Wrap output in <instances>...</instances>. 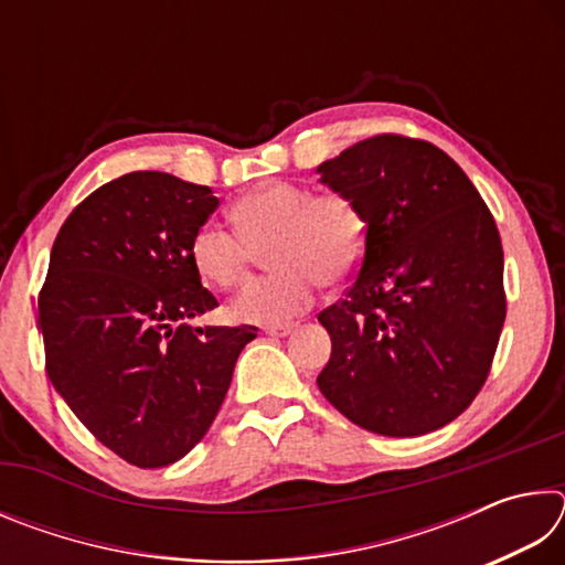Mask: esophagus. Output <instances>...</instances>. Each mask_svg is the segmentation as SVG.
Returning a JSON list of instances; mask_svg holds the SVG:
<instances>
[{
    "label": "esophagus",
    "instance_id": "esophagus-1",
    "mask_svg": "<svg viewBox=\"0 0 565 565\" xmlns=\"http://www.w3.org/2000/svg\"><path fill=\"white\" fill-rule=\"evenodd\" d=\"M269 337H289L294 331V323H274V327H266L264 329Z\"/></svg>",
    "mask_w": 565,
    "mask_h": 565
}]
</instances>
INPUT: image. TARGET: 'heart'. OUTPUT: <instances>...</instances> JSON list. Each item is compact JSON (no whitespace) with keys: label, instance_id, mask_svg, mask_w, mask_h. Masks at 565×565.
<instances>
[{"label":"heart","instance_id":"b5f03b06","mask_svg":"<svg viewBox=\"0 0 565 565\" xmlns=\"http://www.w3.org/2000/svg\"><path fill=\"white\" fill-rule=\"evenodd\" d=\"M236 228L209 222L191 238V262L218 289L246 279L256 248L274 264L248 281L232 301V313L248 323H281L309 309L329 281L359 269L366 252V216L343 191L313 194L296 181H266L232 206Z\"/></svg>","mask_w":565,"mask_h":565}]
</instances>
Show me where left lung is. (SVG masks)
<instances>
[{"mask_svg":"<svg viewBox=\"0 0 565 565\" xmlns=\"http://www.w3.org/2000/svg\"><path fill=\"white\" fill-rule=\"evenodd\" d=\"M319 171L366 216L359 274L319 313L331 337L321 394L366 431H436L471 406L501 339L493 214L446 151L404 134L363 139Z\"/></svg>","mask_w":565,"mask_h":565,"instance_id":"8db88e82","label":"left lung"}]
</instances>
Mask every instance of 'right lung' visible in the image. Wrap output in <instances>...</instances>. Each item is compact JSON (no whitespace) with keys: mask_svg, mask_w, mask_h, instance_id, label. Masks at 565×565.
Returning <instances> with one entry per match:
<instances>
[{"mask_svg":"<svg viewBox=\"0 0 565 565\" xmlns=\"http://www.w3.org/2000/svg\"><path fill=\"white\" fill-rule=\"evenodd\" d=\"M212 189L131 171L74 206L40 291L46 374L92 436L124 461L161 468L202 441L256 327H189L218 306L191 238Z\"/></svg>","mask_w":565,"mask_h":565,"instance_id":"obj_1","label":"right lung"}]
</instances>
